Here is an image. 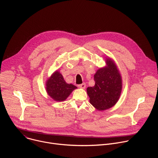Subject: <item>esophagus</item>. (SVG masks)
I'll use <instances>...</instances> for the list:
<instances>
[{
	"mask_svg": "<svg viewBox=\"0 0 158 158\" xmlns=\"http://www.w3.org/2000/svg\"><path fill=\"white\" fill-rule=\"evenodd\" d=\"M85 83H82V84H79V85H78V87H79V88H81V89H85Z\"/></svg>",
	"mask_w": 158,
	"mask_h": 158,
	"instance_id": "obj_1",
	"label": "esophagus"
}]
</instances>
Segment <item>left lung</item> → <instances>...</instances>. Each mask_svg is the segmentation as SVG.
Here are the masks:
<instances>
[{
	"instance_id": "obj_1",
	"label": "left lung",
	"mask_w": 158,
	"mask_h": 158,
	"mask_svg": "<svg viewBox=\"0 0 158 158\" xmlns=\"http://www.w3.org/2000/svg\"><path fill=\"white\" fill-rule=\"evenodd\" d=\"M106 64L94 76V86L87 88L90 103L99 111L113 107L119 101L123 89L122 77L114 60L106 57Z\"/></svg>"
}]
</instances>
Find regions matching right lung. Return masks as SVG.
<instances>
[{
    "label": "right lung",
    "mask_w": 158,
    "mask_h": 158,
    "mask_svg": "<svg viewBox=\"0 0 158 158\" xmlns=\"http://www.w3.org/2000/svg\"><path fill=\"white\" fill-rule=\"evenodd\" d=\"M77 88L72 84H67L58 70L54 72L46 82L48 94L54 101L57 102L65 101Z\"/></svg>",
    "instance_id": "1"
}]
</instances>
